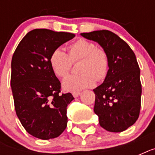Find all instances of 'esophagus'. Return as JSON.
Here are the masks:
<instances>
[{
    "instance_id": "1",
    "label": "esophagus",
    "mask_w": 155,
    "mask_h": 155,
    "mask_svg": "<svg viewBox=\"0 0 155 155\" xmlns=\"http://www.w3.org/2000/svg\"><path fill=\"white\" fill-rule=\"evenodd\" d=\"M80 95V92H72V96L74 97H78Z\"/></svg>"
}]
</instances>
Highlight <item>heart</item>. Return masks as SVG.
Returning <instances> with one entry per match:
<instances>
[{"label": "heart", "instance_id": "1", "mask_svg": "<svg viewBox=\"0 0 155 155\" xmlns=\"http://www.w3.org/2000/svg\"><path fill=\"white\" fill-rule=\"evenodd\" d=\"M81 60L79 75H69L63 81V87L68 92H80L93 87L97 82L104 80L109 69V58L105 50L94 42L79 38L68 47V54L61 48L54 51L50 57L52 71L57 76L68 75L74 63Z\"/></svg>", "mask_w": 155, "mask_h": 155}]
</instances>
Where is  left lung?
<instances>
[{
    "label": "left lung",
    "instance_id": "1",
    "mask_svg": "<svg viewBox=\"0 0 155 155\" xmlns=\"http://www.w3.org/2000/svg\"><path fill=\"white\" fill-rule=\"evenodd\" d=\"M81 35L98 42L109 58L108 75L93 90L100 125L109 132H122L136 122L141 108L142 84L136 56L124 40L109 30Z\"/></svg>",
    "mask_w": 155,
    "mask_h": 155
}]
</instances>
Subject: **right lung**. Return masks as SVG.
<instances>
[{
  "label": "right lung",
  "mask_w": 155,
  "mask_h": 155,
  "mask_svg": "<svg viewBox=\"0 0 155 155\" xmlns=\"http://www.w3.org/2000/svg\"><path fill=\"white\" fill-rule=\"evenodd\" d=\"M74 34L35 29L16 48L11 63L10 85L15 111L30 134L40 139L58 137L67 127L71 93L61 94V83L52 71L50 57Z\"/></svg>",
  "instance_id": "right-lung-1"
}]
</instances>
